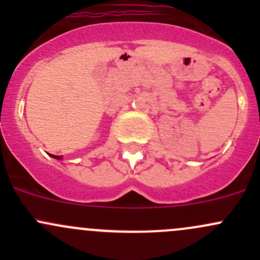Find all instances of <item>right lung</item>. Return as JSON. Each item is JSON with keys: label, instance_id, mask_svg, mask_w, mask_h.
<instances>
[{"label": "right lung", "instance_id": "right-lung-1", "mask_svg": "<svg viewBox=\"0 0 260 260\" xmlns=\"http://www.w3.org/2000/svg\"><path fill=\"white\" fill-rule=\"evenodd\" d=\"M50 156L54 157V158H56V159H61V156H52V154H50Z\"/></svg>", "mask_w": 260, "mask_h": 260}]
</instances>
